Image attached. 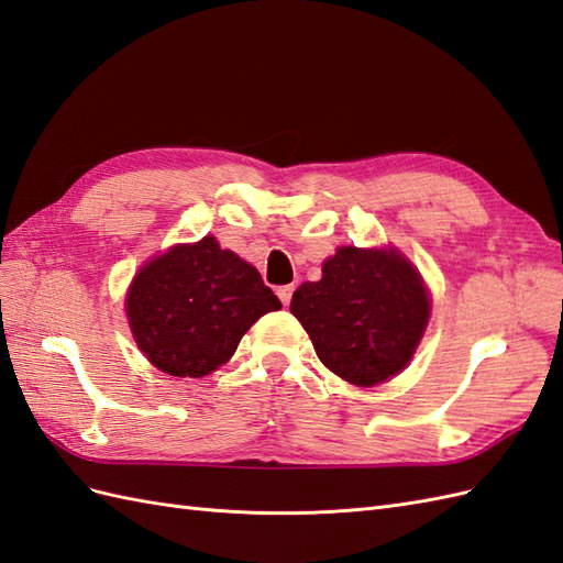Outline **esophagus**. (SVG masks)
Segmentation results:
<instances>
[{"instance_id":"1","label":"esophagus","mask_w":563,"mask_h":563,"mask_svg":"<svg viewBox=\"0 0 563 563\" xmlns=\"http://www.w3.org/2000/svg\"><path fill=\"white\" fill-rule=\"evenodd\" d=\"M292 292H295V285H283V287H278V297H280V301L283 305L287 307L290 305V299H292Z\"/></svg>"}]
</instances>
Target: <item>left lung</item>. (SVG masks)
<instances>
[{
	"instance_id": "left-lung-1",
	"label": "left lung",
	"mask_w": 563,
	"mask_h": 563,
	"mask_svg": "<svg viewBox=\"0 0 563 563\" xmlns=\"http://www.w3.org/2000/svg\"><path fill=\"white\" fill-rule=\"evenodd\" d=\"M290 311L335 376L371 387L409 364L430 299L419 273L395 250L340 247L319 283L297 287Z\"/></svg>"
}]
</instances>
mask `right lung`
<instances>
[{
  "mask_svg": "<svg viewBox=\"0 0 563 563\" xmlns=\"http://www.w3.org/2000/svg\"><path fill=\"white\" fill-rule=\"evenodd\" d=\"M278 309L258 271L213 238L156 256L125 299L137 347L178 378H201L225 364L252 323Z\"/></svg>",
  "mask_w": 563,
  "mask_h": 563,
  "instance_id": "1",
  "label": "right lung"
}]
</instances>
